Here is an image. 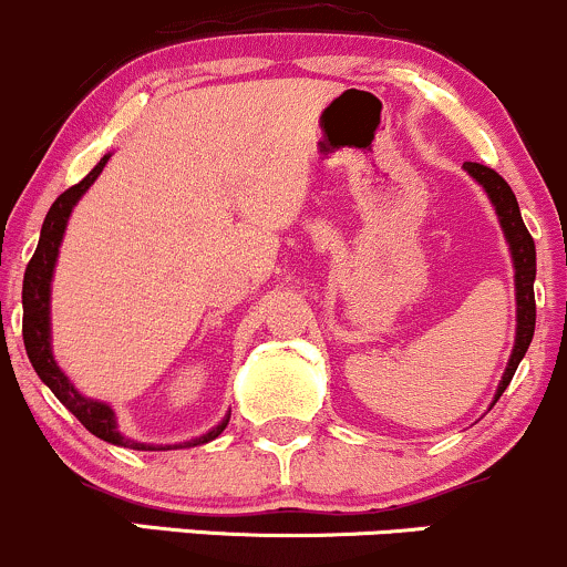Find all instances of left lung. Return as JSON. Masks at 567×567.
<instances>
[{"instance_id":"obj_1","label":"left lung","mask_w":567,"mask_h":567,"mask_svg":"<svg viewBox=\"0 0 567 567\" xmlns=\"http://www.w3.org/2000/svg\"><path fill=\"white\" fill-rule=\"evenodd\" d=\"M464 171L483 186V192L491 199L493 210H496L501 231H504L506 245L512 252V266H514V301H517V328H514V347L506 362L504 375L496 389L491 405H496L498 396L504 394V389L509 386L514 370L523 362L525 351H528L533 341V330H536V298H533V282H536V245L533 237L525 229L523 216H519V205L514 192L504 178L491 167L477 165V162H464Z\"/></svg>"}]
</instances>
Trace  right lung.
Wrapping results in <instances>:
<instances>
[{"label": "right lung", "mask_w": 567, "mask_h": 567, "mask_svg": "<svg viewBox=\"0 0 567 567\" xmlns=\"http://www.w3.org/2000/svg\"><path fill=\"white\" fill-rule=\"evenodd\" d=\"M112 154H103L101 162L90 171L76 186L66 188L53 202L50 213L44 216L42 234H39V245L34 258H31L29 266H25L23 277V343L25 354H29L31 365H34L37 375L42 383H48L50 392H53L58 400L66 405L76 419L82 421V426L87 432H93L95 437L103 442H112V445L130 447V451H178V447H197L205 445V442L216 440L220 432H224L226 424H229L231 413L224 415V421L210 429V432L199 434V437H192L186 442H175V445H154V442H138L130 440L120 432V424H116V413L109 402L93 400V396H84L80 389L71 383V379L63 373L61 365L53 357V322H50V296H53V275L58 264V252H61L63 234H66L71 210L74 205L84 197L90 186L95 184L97 175L103 173L106 162Z\"/></svg>", "instance_id": "obj_1"}]
</instances>
